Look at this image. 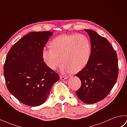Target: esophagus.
<instances>
[{"label": "esophagus", "instance_id": "esophagus-1", "mask_svg": "<svg viewBox=\"0 0 127 127\" xmlns=\"http://www.w3.org/2000/svg\"><path fill=\"white\" fill-rule=\"evenodd\" d=\"M68 79V77H66V76H60V79L61 80H66Z\"/></svg>", "mask_w": 127, "mask_h": 127}]
</instances>
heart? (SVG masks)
I'll use <instances>...</instances> for the list:
<instances>
[{
  "label": "heart",
  "mask_w": 127,
  "mask_h": 127,
  "mask_svg": "<svg viewBox=\"0 0 127 127\" xmlns=\"http://www.w3.org/2000/svg\"><path fill=\"white\" fill-rule=\"evenodd\" d=\"M51 48H44L42 58L48 68L56 69L63 60V72L77 73L84 69L90 60L91 46L88 38L80 34H61L50 43Z\"/></svg>",
  "instance_id": "obj_1"
}]
</instances>
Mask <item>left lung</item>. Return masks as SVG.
<instances>
[{
    "label": "left lung",
    "mask_w": 127,
    "mask_h": 127,
    "mask_svg": "<svg viewBox=\"0 0 127 127\" xmlns=\"http://www.w3.org/2000/svg\"><path fill=\"white\" fill-rule=\"evenodd\" d=\"M90 37L91 53L85 68L76 76L81 86L76 92L81 100L94 104L104 99L116 82L118 74L117 53L106 38L96 32L85 29Z\"/></svg>",
    "instance_id": "1"
}]
</instances>
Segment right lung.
Instances as JSON below:
<instances>
[{"instance_id":"add662e5","label":"right lung","mask_w":127,"mask_h":127,"mask_svg":"<svg viewBox=\"0 0 127 127\" xmlns=\"http://www.w3.org/2000/svg\"><path fill=\"white\" fill-rule=\"evenodd\" d=\"M53 33L32 32L12 46L4 66L7 88L19 101L31 106L42 104L59 76L48 68L42 51Z\"/></svg>"}]
</instances>
